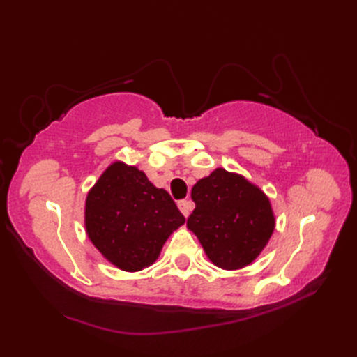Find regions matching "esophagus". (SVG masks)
<instances>
[{
	"label": "esophagus",
	"instance_id": "esophagus-1",
	"mask_svg": "<svg viewBox=\"0 0 357 357\" xmlns=\"http://www.w3.org/2000/svg\"><path fill=\"white\" fill-rule=\"evenodd\" d=\"M178 207H179V210H181V213H183L185 218L190 215V211L193 210V202L192 201H188V199H184V201H179L178 202Z\"/></svg>",
	"mask_w": 357,
	"mask_h": 357
}]
</instances>
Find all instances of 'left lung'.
<instances>
[{
    "instance_id": "obj_1",
    "label": "left lung",
    "mask_w": 357,
    "mask_h": 357,
    "mask_svg": "<svg viewBox=\"0 0 357 357\" xmlns=\"http://www.w3.org/2000/svg\"><path fill=\"white\" fill-rule=\"evenodd\" d=\"M192 199L187 227L216 267L244 268L268 244L275 230L270 199L242 174L216 169L193 185Z\"/></svg>"
}]
</instances>
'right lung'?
Segmentation results:
<instances>
[{"mask_svg":"<svg viewBox=\"0 0 357 357\" xmlns=\"http://www.w3.org/2000/svg\"><path fill=\"white\" fill-rule=\"evenodd\" d=\"M84 221L89 239L105 259L119 270L139 271L158 259L185 218L146 173L116 161L87 193Z\"/></svg>","mask_w":357,"mask_h":357,"instance_id":"right-lung-1","label":"right lung"}]
</instances>
